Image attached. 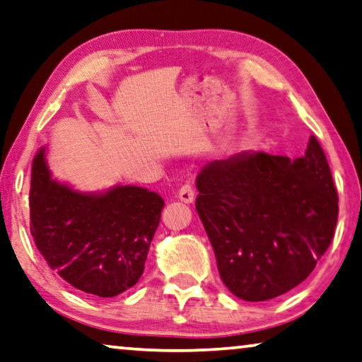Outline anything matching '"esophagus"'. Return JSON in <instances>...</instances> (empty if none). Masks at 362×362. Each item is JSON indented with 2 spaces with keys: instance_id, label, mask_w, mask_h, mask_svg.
<instances>
[{
  "instance_id": "obj_1",
  "label": "esophagus",
  "mask_w": 362,
  "mask_h": 362,
  "mask_svg": "<svg viewBox=\"0 0 362 362\" xmlns=\"http://www.w3.org/2000/svg\"><path fill=\"white\" fill-rule=\"evenodd\" d=\"M179 198L183 203H192L195 199V188L190 183H185V185L180 187L179 190Z\"/></svg>"
}]
</instances>
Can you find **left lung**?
<instances>
[{
	"instance_id": "1",
	"label": "left lung",
	"mask_w": 362,
	"mask_h": 362,
	"mask_svg": "<svg viewBox=\"0 0 362 362\" xmlns=\"http://www.w3.org/2000/svg\"><path fill=\"white\" fill-rule=\"evenodd\" d=\"M197 211L219 276L239 299L278 298L300 284L332 244L338 193L312 134L302 158L244 153L197 177Z\"/></svg>"
}]
</instances>
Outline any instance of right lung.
Wrapping results in <instances>:
<instances>
[{
  "instance_id": "obj_1",
  "label": "right lung",
  "mask_w": 362,
  "mask_h": 362,
  "mask_svg": "<svg viewBox=\"0 0 362 362\" xmlns=\"http://www.w3.org/2000/svg\"><path fill=\"white\" fill-rule=\"evenodd\" d=\"M43 153L32 164L29 195L35 247L73 288L97 298L125 293L144 272L164 199L133 185L74 192L52 179Z\"/></svg>"
}]
</instances>
